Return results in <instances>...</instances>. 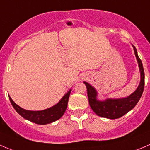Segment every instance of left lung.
Returning <instances> with one entry per match:
<instances>
[{
    "label": "left lung",
    "mask_w": 150,
    "mask_h": 150,
    "mask_svg": "<svg viewBox=\"0 0 150 150\" xmlns=\"http://www.w3.org/2000/svg\"><path fill=\"white\" fill-rule=\"evenodd\" d=\"M132 47L141 72V81L137 89L132 94L124 98H108L101 101L97 99L98 92L96 89L87 82H83L87 89L90 107L97 115L109 119H117L132 110L139 101L144 88V71L141 60L138 55L136 48L133 45Z\"/></svg>",
    "instance_id": "obj_1"
}]
</instances>
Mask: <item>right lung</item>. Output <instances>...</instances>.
Wrapping results in <instances>:
<instances>
[{
	"label": "right lung",
	"mask_w": 150,
	"mask_h": 150,
	"mask_svg": "<svg viewBox=\"0 0 150 150\" xmlns=\"http://www.w3.org/2000/svg\"><path fill=\"white\" fill-rule=\"evenodd\" d=\"M71 90L72 89H69L57 104L41 111H30V110H24L17 105L9 96V98L12 107L16 110L17 112L23 118L37 124L44 125L54 122L62 117L67 110Z\"/></svg>",
	"instance_id": "add662e5"
}]
</instances>
